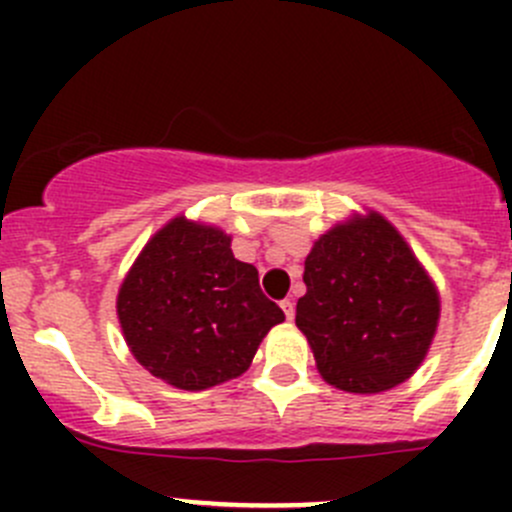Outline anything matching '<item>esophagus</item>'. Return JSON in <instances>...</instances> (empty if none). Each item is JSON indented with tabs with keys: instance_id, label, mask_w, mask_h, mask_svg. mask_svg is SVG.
Here are the masks:
<instances>
[{
	"instance_id": "esophagus-1",
	"label": "esophagus",
	"mask_w": 512,
	"mask_h": 512,
	"mask_svg": "<svg viewBox=\"0 0 512 512\" xmlns=\"http://www.w3.org/2000/svg\"><path fill=\"white\" fill-rule=\"evenodd\" d=\"M280 307H282V312H285L287 322H292V319H294V302H292V299H282Z\"/></svg>"
}]
</instances>
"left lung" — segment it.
<instances>
[{
	"instance_id": "1",
	"label": "left lung",
	"mask_w": 512,
	"mask_h": 512,
	"mask_svg": "<svg viewBox=\"0 0 512 512\" xmlns=\"http://www.w3.org/2000/svg\"><path fill=\"white\" fill-rule=\"evenodd\" d=\"M304 285L294 322L327 384L381 394L416 374L436 337L441 297L384 215L354 213L319 235Z\"/></svg>"
}]
</instances>
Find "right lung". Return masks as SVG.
Listing matches in <instances>:
<instances>
[{
    "instance_id": "1",
    "label": "right lung",
    "mask_w": 512,
    "mask_h": 512,
    "mask_svg": "<svg viewBox=\"0 0 512 512\" xmlns=\"http://www.w3.org/2000/svg\"><path fill=\"white\" fill-rule=\"evenodd\" d=\"M230 242L220 227L178 215L146 242L118 287L128 349L175 389L203 391L242 376L267 332L285 322Z\"/></svg>"
}]
</instances>
